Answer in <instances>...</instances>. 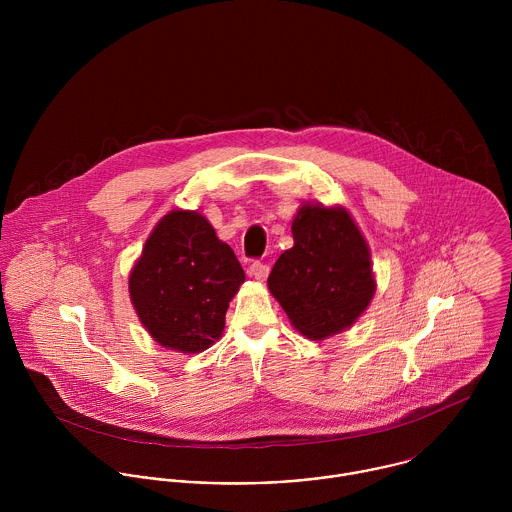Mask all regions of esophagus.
<instances>
[{
  "label": "esophagus",
  "instance_id": "obj_1",
  "mask_svg": "<svg viewBox=\"0 0 512 512\" xmlns=\"http://www.w3.org/2000/svg\"><path fill=\"white\" fill-rule=\"evenodd\" d=\"M268 274H270V266L264 262H254L250 266V276H254V280H258V282H266Z\"/></svg>",
  "mask_w": 512,
  "mask_h": 512
}]
</instances>
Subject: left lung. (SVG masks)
<instances>
[{"mask_svg": "<svg viewBox=\"0 0 512 512\" xmlns=\"http://www.w3.org/2000/svg\"><path fill=\"white\" fill-rule=\"evenodd\" d=\"M292 236V248L270 272L268 290L293 329L311 341L351 329L376 292L361 228L345 207L307 201L293 217Z\"/></svg>", "mask_w": 512, "mask_h": 512, "instance_id": "8db88e82", "label": "left lung"}]
</instances>
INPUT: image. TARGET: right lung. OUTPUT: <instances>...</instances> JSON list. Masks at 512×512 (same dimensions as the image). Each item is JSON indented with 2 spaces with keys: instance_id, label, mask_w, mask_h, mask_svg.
Masks as SVG:
<instances>
[{
  "instance_id": "right-lung-1",
  "label": "right lung",
  "mask_w": 512,
  "mask_h": 512,
  "mask_svg": "<svg viewBox=\"0 0 512 512\" xmlns=\"http://www.w3.org/2000/svg\"><path fill=\"white\" fill-rule=\"evenodd\" d=\"M246 276L199 211H169L147 236L128 278L132 305L155 343L195 355L219 341Z\"/></svg>"
}]
</instances>
